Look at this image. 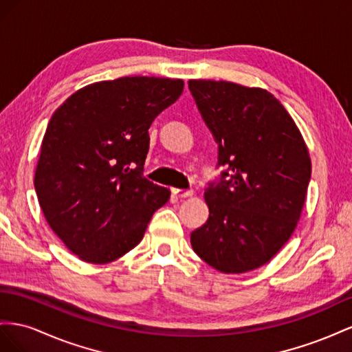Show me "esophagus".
Returning <instances> with one entry per match:
<instances>
[{
	"mask_svg": "<svg viewBox=\"0 0 352 352\" xmlns=\"http://www.w3.org/2000/svg\"><path fill=\"white\" fill-rule=\"evenodd\" d=\"M174 195L178 197H188L193 195L192 188H174Z\"/></svg>",
	"mask_w": 352,
	"mask_h": 352,
	"instance_id": "esophagus-1",
	"label": "esophagus"
}]
</instances>
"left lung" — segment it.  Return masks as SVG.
<instances>
[{
  "label": "left lung",
  "instance_id": "obj_1",
  "mask_svg": "<svg viewBox=\"0 0 352 352\" xmlns=\"http://www.w3.org/2000/svg\"><path fill=\"white\" fill-rule=\"evenodd\" d=\"M188 89L223 168L205 190L209 218L190 242L221 273H246L267 264L295 232L311 178L308 148L265 89L206 79H192Z\"/></svg>",
  "mask_w": 352,
  "mask_h": 352
}]
</instances>
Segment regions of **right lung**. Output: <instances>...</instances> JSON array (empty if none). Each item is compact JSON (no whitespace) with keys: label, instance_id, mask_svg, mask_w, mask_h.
Wrapping results in <instances>:
<instances>
[{"label":"right lung","instance_id":"obj_1","mask_svg":"<svg viewBox=\"0 0 352 352\" xmlns=\"http://www.w3.org/2000/svg\"><path fill=\"white\" fill-rule=\"evenodd\" d=\"M182 79L125 76L78 89L43 138L35 192L47 223L85 263L134 249L170 196L143 177L148 128L182 96Z\"/></svg>","mask_w":352,"mask_h":352}]
</instances>
